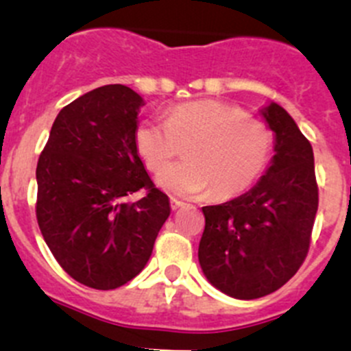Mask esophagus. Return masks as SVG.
<instances>
[{
  "label": "esophagus",
  "instance_id": "1",
  "mask_svg": "<svg viewBox=\"0 0 351 351\" xmlns=\"http://www.w3.org/2000/svg\"><path fill=\"white\" fill-rule=\"evenodd\" d=\"M169 204H171V209H173V210H176V209H180V207L186 206L185 202H182V200H180V199H175V197H171V200H169Z\"/></svg>",
  "mask_w": 351,
  "mask_h": 351
}]
</instances>
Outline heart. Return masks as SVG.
<instances>
[{
	"label": "heart",
	"mask_w": 351,
	"mask_h": 351,
	"mask_svg": "<svg viewBox=\"0 0 351 351\" xmlns=\"http://www.w3.org/2000/svg\"><path fill=\"white\" fill-rule=\"evenodd\" d=\"M182 143L186 159L169 167ZM135 147L149 171L169 167L158 176L168 192L195 195L210 186L214 199H230L250 189L267 168L274 135L240 106L200 99L173 106L166 121H142Z\"/></svg>",
	"instance_id": "b5f03b06"
}]
</instances>
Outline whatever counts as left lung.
<instances>
[{
  "instance_id": "1",
  "label": "left lung",
  "mask_w": 351,
  "mask_h": 351,
  "mask_svg": "<svg viewBox=\"0 0 351 351\" xmlns=\"http://www.w3.org/2000/svg\"><path fill=\"white\" fill-rule=\"evenodd\" d=\"M262 114L276 135L266 175L243 195L202 207L200 267L213 287L240 300L266 297L295 276L319 206L311 142L280 104Z\"/></svg>"
}]
</instances>
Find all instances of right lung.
Returning a JSON list of instances; mask_svg holds the SVG:
<instances>
[{
  "label": "right lung",
  "mask_w": 351,
  "mask_h": 351,
  "mask_svg": "<svg viewBox=\"0 0 351 351\" xmlns=\"http://www.w3.org/2000/svg\"><path fill=\"white\" fill-rule=\"evenodd\" d=\"M142 97L121 84L84 94L58 113L36 169V216L64 273L114 290L145 267L169 216L135 147ZM142 191L135 203L124 197Z\"/></svg>",
  "instance_id": "obj_1"
}]
</instances>
